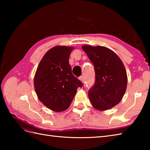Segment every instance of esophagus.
I'll return each instance as SVG.
<instances>
[{
  "label": "esophagus",
  "instance_id": "obj_1",
  "mask_svg": "<svg viewBox=\"0 0 150 150\" xmlns=\"http://www.w3.org/2000/svg\"><path fill=\"white\" fill-rule=\"evenodd\" d=\"M79 80H80V81H82V82H84L85 79H84V76H81V77H79Z\"/></svg>",
  "mask_w": 150,
  "mask_h": 150
}]
</instances>
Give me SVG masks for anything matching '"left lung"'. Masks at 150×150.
<instances>
[{
    "instance_id": "obj_1",
    "label": "left lung",
    "mask_w": 150,
    "mask_h": 150,
    "mask_svg": "<svg viewBox=\"0 0 150 150\" xmlns=\"http://www.w3.org/2000/svg\"><path fill=\"white\" fill-rule=\"evenodd\" d=\"M93 63L95 72L94 85L88 91L95 109L104 111L119 104L125 93L128 79L122 62L112 50L104 46H82Z\"/></svg>"
}]
</instances>
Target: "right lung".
Returning <instances> with one entry per match:
<instances>
[{"instance_id":"1","label":"right lung","mask_w":150,"mask_h":150,"mask_svg":"<svg viewBox=\"0 0 150 150\" xmlns=\"http://www.w3.org/2000/svg\"><path fill=\"white\" fill-rule=\"evenodd\" d=\"M73 47L55 46L41 59L34 77L37 97L44 106L57 112L68 108L82 83L73 75L69 57Z\"/></svg>"}]
</instances>
